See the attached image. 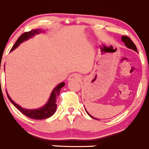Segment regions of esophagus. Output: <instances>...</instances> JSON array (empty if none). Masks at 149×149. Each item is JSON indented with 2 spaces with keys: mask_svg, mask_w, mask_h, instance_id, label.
<instances>
[{
  "mask_svg": "<svg viewBox=\"0 0 149 149\" xmlns=\"http://www.w3.org/2000/svg\"><path fill=\"white\" fill-rule=\"evenodd\" d=\"M80 79V76L78 74H72L69 77V81H74V80H78Z\"/></svg>",
  "mask_w": 149,
  "mask_h": 149,
  "instance_id": "esophagus-1",
  "label": "esophagus"
}]
</instances>
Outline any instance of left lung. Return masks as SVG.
<instances>
[{
    "instance_id": "left-lung-1",
    "label": "left lung",
    "mask_w": 149,
    "mask_h": 149,
    "mask_svg": "<svg viewBox=\"0 0 149 149\" xmlns=\"http://www.w3.org/2000/svg\"><path fill=\"white\" fill-rule=\"evenodd\" d=\"M121 39H122V40L124 42L125 45L126 46H127L128 48H129V49H133V50H134V51L137 52V47H136V46H135L134 43H133V41H132V40H131V39L129 38V37H128V36H125V35H123V36L122 37V38H121ZM86 112H87V111H86ZM87 113H88V112H87ZM88 114L91 117L94 118V117H92V116L90 115V114H88ZM94 119H95V118H94ZM95 119H96V118H95Z\"/></svg>"
}]
</instances>
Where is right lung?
I'll list each match as a JSON object with an SVG mask.
<instances>
[{
  "mask_svg": "<svg viewBox=\"0 0 149 149\" xmlns=\"http://www.w3.org/2000/svg\"><path fill=\"white\" fill-rule=\"evenodd\" d=\"M40 29H32L29 32H26L24 34H22L20 37L18 38V39L17 40V41L15 42V43L14 44V46H12L11 51H13V50L15 49L16 47L19 46L20 43H22L24 40H27L29 38H32L33 35H35V34L40 33ZM65 85V83L62 82L60 84H58L55 88H54V90L52 91L51 94V96H50L49 100V101L47 102L46 105H45L43 107L40 108L39 109H26L24 108L20 107V106H18L17 104H16L13 100L10 98V97L7 95L8 98L9 100L12 102V103L18 109L19 111L24 114V115H26V117H29L31 119L34 120H43V119H46L48 117H51L52 115L54 114L56 111V109H57V104H56V100H57V98L58 97L60 94V91L62 88L63 86H64Z\"/></svg>",
  "mask_w": 149,
  "mask_h": 149,
  "instance_id": "add662e5",
  "label": "right lung"
}]
</instances>
